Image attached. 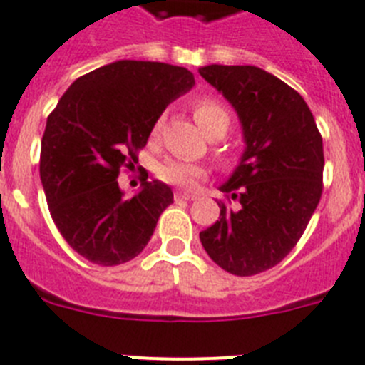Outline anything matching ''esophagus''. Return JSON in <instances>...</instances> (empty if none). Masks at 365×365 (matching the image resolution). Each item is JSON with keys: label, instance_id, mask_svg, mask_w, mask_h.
I'll return each mask as SVG.
<instances>
[{"label": "esophagus", "instance_id": "esophagus-1", "mask_svg": "<svg viewBox=\"0 0 365 365\" xmlns=\"http://www.w3.org/2000/svg\"><path fill=\"white\" fill-rule=\"evenodd\" d=\"M195 200V194H190V192H175V201H190Z\"/></svg>", "mask_w": 365, "mask_h": 365}]
</instances>
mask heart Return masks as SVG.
Wrapping results in <instances>:
<instances>
[{
    "instance_id": "b5f03b06",
    "label": "heart",
    "mask_w": 365,
    "mask_h": 365,
    "mask_svg": "<svg viewBox=\"0 0 365 365\" xmlns=\"http://www.w3.org/2000/svg\"><path fill=\"white\" fill-rule=\"evenodd\" d=\"M194 119L200 125L201 130L209 138H222L230 128V113L215 98H200L194 102ZM162 119H156L150 128V140H156L160 134ZM156 177L168 185L182 186V188H192L200 179L205 177V168L200 164H192L185 160H165L156 168Z\"/></svg>"
}]
</instances>
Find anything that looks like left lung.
Segmentation results:
<instances>
[{
	"instance_id": "1",
	"label": "left lung",
	"mask_w": 365,
	"mask_h": 365,
	"mask_svg": "<svg viewBox=\"0 0 365 365\" xmlns=\"http://www.w3.org/2000/svg\"><path fill=\"white\" fill-rule=\"evenodd\" d=\"M200 74L239 113L246 149L222 186L220 218L200 233L218 267L254 276L297 246L323 194V138L302 96L252 65H209ZM231 203V201H230Z\"/></svg>"
}]
</instances>
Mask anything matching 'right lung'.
Here are the masks:
<instances>
[{"label": "right lung", "instance_id": "obj_1", "mask_svg": "<svg viewBox=\"0 0 365 365\" xmlns=\"http://www.w3.org/2000/svg\"><path fill=\"white\" fill-rule=\"evenodd\" d=\"M185 67L115 61L78 78L48 115L41 180L53 224L74 252L101 267L141 254L173 192L147 182L130 200L117 177L134 170L153 123L194 86Z\"/></svg>", "mask_w": 365, "mask_h": 365}]
</instances>
